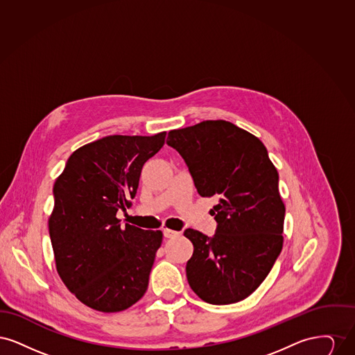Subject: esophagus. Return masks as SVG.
Listing matches in <instances>:
<instances>
[{"mask_svg":"<svg viewBox=\"0 0 355 355\" xmlns=\"http://www.w3.org/2000/svg\"><path fill=\"white\" fill-rule=\"evenodd\" d=\"M181 234L180 232H175V230H171V229H164V236L166 238H175Z\"/></svg>","mask_w":355,"mask_h":355,"instance_id":"obj_1","label":"esophagus"}]
</instances>
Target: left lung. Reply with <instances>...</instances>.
<instances>
[{
    "label": "left lung",
    "mask_w": 355,
    "mask_h": 355,
    "mask_svg": "<svg viewBox=\"0 0 355 355\" xmlns=\"http://www.w3.org/2000/svg\"><path fill=\"white\" fill-rule=\"evenodd\" d=\"M166 142L185 159L198 194L220 197L214 236L185 230L194 245L189 285L207 304L239 302L263 282L284 246L277 168L258 137L223 119L170 130Z\"/></svg>",
    "instance_id": "obj_1"
}]
</instances>
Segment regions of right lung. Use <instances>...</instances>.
<instances>
[{
  "label": "right lung",
  "mask_w": 355,
  "mask_h": 355,
  "mask_svg": "<svg viewBox=\"0 0 355 355\" xmlns=\"http://www.w3.org/2000/svg\"><path fill=\"white\" fill-rule=\"evenodd\" d=\"M165 137L107 135L86 144L54 182L48 225L55 269L69 291L94 310H126L148 290L164 234L123 226L116 214L135 198L142 166Z\"/></svg>",
  "instance_id": "1"
}]
</instances>
